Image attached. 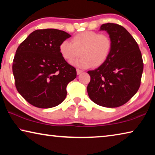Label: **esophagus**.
Masks as SVG:
<instances>
[{
  "instance_id": "1",
  "label": "esophagus",
  "mask_w": 155,
  "mask_h": 155,
  "mask_svg": "<svg viewBox=\"0 0 155 155\" xmlns=\"http://www.w3.org/2000/svg\"><path fill=\"white\" fill-rule=\"evenodd\" d=\"M82 72H83L82 70H79V69H77V74H80L81 73H82Z\"/></svg>"
}]
</instances>
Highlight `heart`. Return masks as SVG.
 Instances as JSON below:
<instances>
[{"label":"heart","instance_id":"b5f03b06","mask_svg":"<svg viewBox=\"0 0 155 155\" xmlns=\"http://www.w3.org/2000/svg\"><path fill=\"white\" fill-rule=\"evenodd\" d=\"M113 43L107 34L93 31H83L72 38V43L66 40L60 44L59 50L63 58L72 61L79 57L74 65L82 68L101 66L107 61L112 50Z\"/></svg>","mask_w":155,"mask_h":155}]
</instances>
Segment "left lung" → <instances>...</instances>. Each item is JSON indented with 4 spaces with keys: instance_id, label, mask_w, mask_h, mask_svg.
I'll list each match as a JSON object with an SVG mask.
<instances>
[{
    "instance_id": "8db88e82",
    "label": "left lung",
    "mask_w": 155,
    "mask_h": 155,
    "mask_svg": "<svg viewBox=\"0 0 155 155\" xmlns=\"http://www.w3.org/2000/svg\"><path fill=\"white\" fill-rule=\"evenodd\" d=\"M101 30L107 31L113 43L107 61L87 73L89 97L100 106L114 108L127 103L140 87L143 63L137 41L121 25L106 23Z\"/></svg>"
}]
</instances>
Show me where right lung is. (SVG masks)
Instances as JSON below:
<instances>
[{
	"label": "right lung",
	"instance_id": "1",
	"mask_svg": "<svg viewBox=\"0 0 155 155\" xmlns=\"http://www.w3.org/2000/svg\"><path fill=\"white\" fill-rule=\"evenodd\" d=\"M70 37L54 28L38 29L18 47L12 65L15 85L34 107L59 105L66 97L68 84L77 77L76 68L68 64L59 50L60 44Z\"/></svg>",
	"mask_w": 155,
	"mask_h": 155
}]
</instances>
